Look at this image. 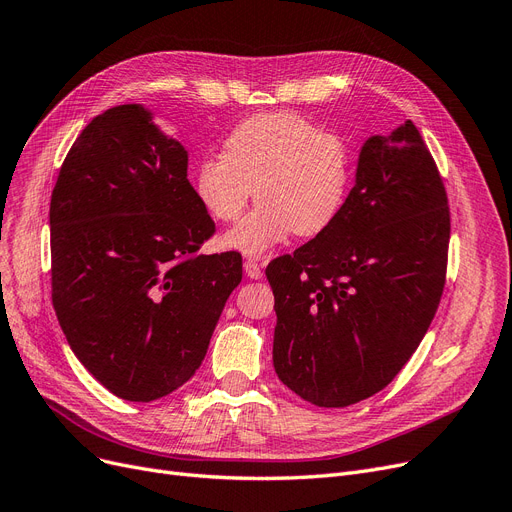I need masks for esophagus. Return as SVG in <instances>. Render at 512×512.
Listing matches in <instances>:
<instances>
[{"mask_svg": "<svg viewBox=\"0 0 512 512\" xmlns=\"http://www.w3.org/2000/svg\"><path fill=\"white\" fill-rule=\"evenodd\" d=\"M244 272H247V276H249L251 280H259V278L263 276L261 265H259L255 259H247V261H244Z\"/></svg>", "mask_w": 512, "mask_h": 512, "instance_id": "1", "label": "esophagus"}]
</instances>
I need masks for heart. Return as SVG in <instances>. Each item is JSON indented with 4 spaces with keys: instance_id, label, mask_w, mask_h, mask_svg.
Returning <instances> with one entry per match:
<instances>
[{
    "instance_id": "heart-1",
    "label": "heart",
    "mask_w": 512,
    "mask_h": 512,
    "mask_svg": "<svg viewBox=\"0 0 512 512\" xmlns=\"http://www.w3.org/2000/svg\"><path fill=\"white\" fill-rule=\"evenodd\" d=\"M353 154L337 131L293 113H261L238 123L224 154H205L194 192L217 221H234L255 198L259 207L224 236V247L263 255L293 232L316 236L339 217L351 186Z\"/></svg>"
}]
</instances>
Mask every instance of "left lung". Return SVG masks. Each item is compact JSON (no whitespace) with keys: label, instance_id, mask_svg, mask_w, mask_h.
Masks as SVG:
<instances>
[{"label":"left lung","instance_id":"left-lung-1","mask_svg":"<svg viewBox=\"0 0 512 512\" xmlns=\"http://www.w3.org/2000/svg\"><path fill=\"white\" fill-rule=\"evenodd\" d=\"M448 244V194L414 123L368 138L335 224L265 270L278 379L320 408L385 389L431 326Z\"/></svg>","mask_w":512,"mask_h":512}]
</instances>
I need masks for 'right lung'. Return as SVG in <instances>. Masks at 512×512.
Listing matches in <instances>:
<instances>
[{
	"label": "right lung",
	"mask_w": 512,
	"mask_h": 512,
	"mask_svg": "<svg viewBox=\"0 0 512 512\" xmlns=\"http://www.w3.org/2000/svg\"><path fill=\"white\" fill-rule=\"evenodd\" d=\"M52 303L79 362L110 393L152 402L182 387L242 280L236 251L201 255L215 224L186 148L142 104L92 119L50 203Z\"/></svg>",
	"instance_id": "right-lung-1"
}]
</instances>
